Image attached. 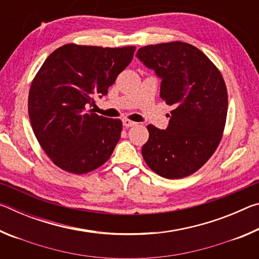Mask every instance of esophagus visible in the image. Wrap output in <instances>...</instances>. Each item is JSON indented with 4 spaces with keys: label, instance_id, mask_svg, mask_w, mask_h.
<instances>
[{
    "label": "esophagus",
    "instance_id": "esophagus-1",
    "mask_svg": "<svg viewBox=\"0 0 259 259\" xmlns=\"http://www.w3.org/2000/svg\"><path fill=\"white\" fill-rule=\"evenodd\" d=\"M136 124H137V123H136V122L131 121V120H129V119H124V120H123V125L126 126V128H130V126H134V125H136Z\"/></svg>",
    "mask_w": 259,
    "mask_h": 259
}]
</instances>
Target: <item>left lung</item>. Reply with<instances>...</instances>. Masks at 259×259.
I'll list each match as a JSON object with an SVG mask.
<instances>
[{"label": "left lung", "instance_id": "8db88e82", "mask_svg": "<svg viewBox=\"0 0 259 259\" xmlns=\"http://www.w3.org/2000/svg\"><path fill=\"white\" fill-rule=\"evenodd\" d=\"M137 57L162 78L160 97L174 107L166 130L147 125L144 160L166 179L190 176L223 138L229 106L224 78L202 51L185 42L143 47Z\"/></svg>", "mask_w": 259, "mask_h": 259}]
</instances>
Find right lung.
Here are the masks:
<instances>
[{"label": "right lung", "instance_id": "add662e5", "mask_svg": "<svg viewBox=\"0 0 259 259\" xmlns=\"http://www.w3.org/2000/svg\"><path fill=\"white\" fill-rule=\"evenodd\" d=\"M136 47L103 48L68 43L48 57L34 76L28 115L38 144L64 171L82 175L102 166L121 137L122 121L88 106L134 58Z\"/></svg>", "mask_w": 259, "mask_h": 259}]
</instances>
